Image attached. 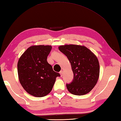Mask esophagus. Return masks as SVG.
<instances>
[{"instance_id": "esophagus-1", "label": "esophagus", "mask_w": 121, "mask_h": 121, "mask_svg": "<svg viewBox=\"0 0 121 121\" xmlns=\"http://www.w3.org/2000/svg\"><path fill=\"white\" fill-rule=\"evenodd\" d=\"M63 73H64V72H63V71H62V70H61V71H60V74L61 76H62Z\"/></svg>"}]
</instances>
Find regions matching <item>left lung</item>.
I'll use <instances>...</instances> for the list:
<instances>
[{
	"mask_svg": "<svg viewBox=\"0 0 121 121\" xmlns=\"http://www.w3.org/2000/svg\"><path fill=\"white\" fill-rule=\"evenodd\" d=\"M71 63L73 79L67 84L71 94L83 95L90 92L96 85L99 77L100 66L95 54L84 46L73 45L59 47Z\"/></svg>",
	"mask_w": 121,
	"mask_h": 121,
	"instance_id": "1",
	"label": "left lung"
}]
</instances>
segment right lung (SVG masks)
Here are the masks:
<instances>
[{"label":"right lung","mask_w":121,"mask_h":121,"mask_svg":"<svg viewBox=\"0 0 121 121\" xmlns=\"http://www.w3.org/2000/svg\"><path fill=\"white\" fill-rule=\"evenodd\" d=\"M51 45H33L21 56L17 63L18 79L28 94L43 97L52 91L56 78L60 74L48 62Z\"/></svg>","instance_id":"add662e5"}]
</instances>
